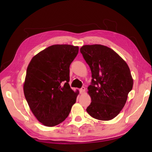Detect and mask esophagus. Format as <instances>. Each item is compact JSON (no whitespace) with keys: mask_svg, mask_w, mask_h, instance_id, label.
<instances>
[{"mask_svg":"<svg viewBox=\"0 0 152 152\" xmlns=\"http://www.w3.org/2000/svg\"><path fill=\"white\" fill-rule=\"evenodd\" d=\"M85 90H86V89H85V87H82L80 89V94H83L84 92H85Z\"/></svg>","mask_w":152,"mask_h":152,"instance_id":"34e87169","label":"esophagus"}]
</instances>
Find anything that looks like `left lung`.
<instances>
[{
    "label": "left lung",
    "instance_id": "left-lung-1",
    "mask_svg": "<svg viewBox=\"0 0 152 152\" xmlns=\"http://www.w3.org/2000/svg\"><path fill=\"white\" fill-rule=\"evenodd\" d=\"M80 51L92 73L87 88L92 102L86 111L98 120H112L120 113L132 89L129 68L118 54L104 45H86Z\"/></svg>",
    "mask_w": 152,
    "mask_h": 152
}]
</instances>
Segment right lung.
Instances as JSON below:
<instances>
[{
	"label": "right lung",
	"mask_w": 152,
	"mask_h": 152,
	"mask_svg": "<svg viewBox=\"0 0 152 152\" xmlns=\"http://www.w3.org/2000/svg\"><path fill=\"white\" fill-rule=\"evenodd\" d=\"M79 52L72 45H53L31 59L26 70L24 94L29 107L43 125L64 121L76 102L79 92L69 85L70 66Z\"/></svg>",
	"instance_id": "1"
}]
</instances>
